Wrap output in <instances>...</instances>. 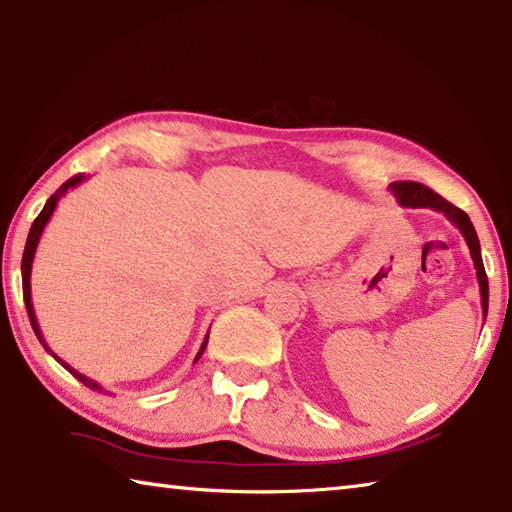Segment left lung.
Wrapping results in <instances>:
<instances>
[{
    "instance_id": "left-lung-1",
    "label": "left lung",
    "mask_w": 512,
    "mask_h": 512,
    "mask_svg": "<svg viewBox=\"0 0 512 512\" xmlns=\"http://www.w3.org/2000/svg\"><path fill=\"white\" fill-rule=\"evenodd\" d=\"M391 192L395 194L397 203L402 207H429V210L443 212L447 219L461 230L476 268V280H479V291H481V309H483V320H485V316H488V275H485L479 237H476V230L470 221V216H467L463 210H458L456 205L445 201V198L433 192V189L424 187L420 183H409V180H406V183H393Z\"/></svg>"
}]
</instances>
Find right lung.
<instances>
[{
    "label": "right lung",
    "instance_id": "1",
    "mask_svg": "<svg viewBox=\"0 0 512 512\" xmlns=\"http://www.w3.org/2000/svg\"><path fill=\"white\" fill-rule=\"evenodd\" d=\"M83 180H85V176H83V173H79V176L69 178L67 183L60 185V187L56 189V194L49 196V201L45 203V207H42V212L36 216V221H33L31 230H29V237H27V246H24V255H22V293H24V305H27V314H29V320H31V327H33V332H36L38 341L42 343V348H45V350L51 354V357H54V359L60 363V366L72 372V375H74L76 379L83 381V384L88 386V388H92V391H103L101 384H97V381L90 379V377L81 375L79 370H74L72 366H69L67 361L60 359L58 354L49 348V345L45 343V336H42V332H40L36 311H33V302H31V266H33V257H36V248H38V241H40V237H42V230H45V225L49 223L51 214H54V210H56V205H58L60 198H63V196L69 192V189H74L76 185H81ZM207 339H210V332L205 334V339H203V343H201V350H198L194 363L203 357V352H205V348H207Z\"/></svg>",
    "mask_w": 512,
    "mask_h": 512
}]
</instances>
